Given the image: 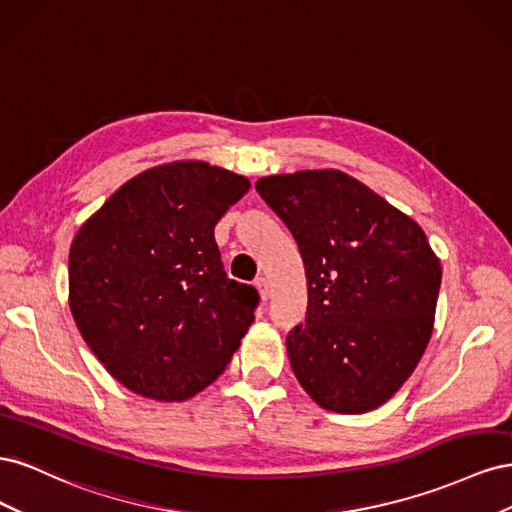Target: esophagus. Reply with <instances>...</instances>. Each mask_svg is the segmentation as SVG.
Masks as SVG:
<instances>
[{"mask_svg": "<svg viewBox=\"0 0 512 512\" xmlns=\"http://www.w3.org/2000/svg\"><path fill=\"white\" fill-rule=\"evenodd\" d=\"M254 284H256V288H258V292H260V299H262V301H267V299H269V294H271L267 277H258V280H256Z\"/></svg>", "mask_w": 512, "mask_h": 512, "instance_id": "obj_1", "label": "esophagus"}]
</instances>
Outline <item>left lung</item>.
I'll return each mask as SVG.
<instances>
[{
	"label": "left lung",
	"mask_w": 512,
	"mask_h": 512,
	"mask_svg": "<svg viewBox=\"0 0 512 512\" xmlns=\"http://www.w3.org/2000/svg\"><path fill=\"white\" fill-rule=\"evenodd\" d=\"M305 265L307 314L286 337L294 376L324 410L386 404L429 344L440 258L410 215L342 170L256 181Z\"/></svg>",
	"instance_id": "8db88e82"
}]
</instances>
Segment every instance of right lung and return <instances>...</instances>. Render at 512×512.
Returning a JSON list of instances; mask_svg holds the SVG:
<instances>
[{
  "mask_svg": "<svg viewBox=\"0 0 512 512\" xmlns=\"http://www.w3.org/2000/svg\"><path fill=\"white\" fill-rule=\"evenodd\" d=\"M250 179L200 160L126 181L70 245V312L130 391L190 399L218 378L254 322L258 292L228 280L213 228Z\"/></svg>",
  "mask_w": 512,
  "mask_h": 512,
  "instance_id": "right-lung-1",
  "label": "right lung"
}]
</instances>
